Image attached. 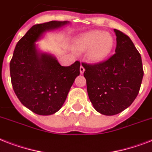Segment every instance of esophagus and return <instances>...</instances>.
Listing matches in <instances>:
<instances>
[{
    "label": "esophagus",
    "mask_w": 152,
    "mask_h": 152,
    "mask_svg": "<svg viewBox=\"0 0 152 152\" xmlns=\"http://www.w3.org/2000/svg\"><path fill=\"white\" fill-rule=\"evenodd\" d=\"M80 71L81 74L83 73V72H84V71H85V69H84V67H83L82 64H81L80 68Z\"/></svg>",
    "instance_id": "1"
}]
</instances>
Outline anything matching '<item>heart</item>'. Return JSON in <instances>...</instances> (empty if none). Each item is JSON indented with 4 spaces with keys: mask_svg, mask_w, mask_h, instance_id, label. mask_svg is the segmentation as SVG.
<instances>
[{
    "mask_svg": "<svg viewBox=\"0 0 152 152\" xmlns=\"http://www.w3.org/2000/svg\"><path fill=\"white\" fill-rule=\"evenodd\" d=\"M114 40L107 32L92 31L79 36L75 42L77 50L88 51V59L99 62L106 59L113 50Z\"/></svg>",
    "mask_w": 152,
    "mask_h": 152,
    "instance_id": "obj_1",
    "label": "heart"
}]
</instances>
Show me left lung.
I'll list each match as a JSON object with an SVG mask.
<instances>
[{
  "mask_svg": "<svg viewBox=\"0 0 152 152\" xmlns=\"http://www.w3.org/2000/svg\"><path fill=\"white\" fill-rule=\"evenodd\" d=\"M115 53L96 64L82 63L88 94L94 108L104 115H115L133 102L144 76L141 56L127 34L114 29Z\"/></svg>",
  "mask_w": 152,
  "mask_h": 152,
  "instance_id": "1",
  "label": "left lung"
}]
</instances>
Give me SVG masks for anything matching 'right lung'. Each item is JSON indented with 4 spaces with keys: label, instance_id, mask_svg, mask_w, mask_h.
Returning a JSON list of instances; mask_svg holds the SVG:
<instances>
[{
    "label": "right lung",
    "instance_id": "right-lung-1",
    "mask_svg": "<svg viewBox=\"0 0 152 152\" xmlns=\"http://www.w3.org/2000/svg\"><path fill=\"white\" fill-rule=\"evenodd\" d=\"M68 21H50L34 25L18 42L10 61L12 85L21 103L39 114L50 115L63 106L80 62L61 66L54 57L39 53L35 42L44 32L56 29Z\"/></svg>",
    "mask_w": 152,
    "mask_h": 152
}]
</instances>
